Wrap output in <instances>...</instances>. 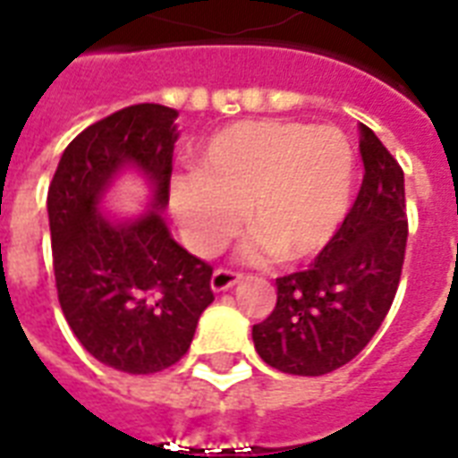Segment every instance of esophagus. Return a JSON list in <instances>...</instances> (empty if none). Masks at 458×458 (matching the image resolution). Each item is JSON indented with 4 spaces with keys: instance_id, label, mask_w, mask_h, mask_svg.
<instances>
[{
    "instance_id": "obj_1",
    "label": "esophagus",
    "mask_w": 458,
    "mask_h": 458,
    "mask_svg": "<svg viewBox=\"0 0 458 458\" xmlns=\"http://www.w3.org/2000/svg\"><path fill=\"white\" fill-rule=\"evenodd\" d=\"M240 279H242V274L230 272V269H216L211 276V289L216 291V293H220V291H228L233 289Z\"/></svg>"
}]
</instances>
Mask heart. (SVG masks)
<instances>
[{
    "label": "heart",
    "mask_w": 458,
    "mask_h": 458,
    "mask_svg": "<svg viewBox=\"0 0 458 458\" xmlns=\"http://www.w3.org/2000/svg\"><path fill=\"white\" fill-rule=\"evenodd\" d=\"M354 157L335 128L293 121L230 125L206 143L199 169L172 179L169 199L184 238L213 255L242 223L250 228L242 257L264 262L306 259L327 245L347 213Z\"/></svg>",
    "instance_id": "1"
}]
</instances>
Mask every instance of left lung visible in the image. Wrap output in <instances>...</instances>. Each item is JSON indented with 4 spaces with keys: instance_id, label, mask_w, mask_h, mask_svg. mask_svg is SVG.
<instances>
[{
    "instance_id": "obj_1",
    "label": "left lung",
    "mask_w": 458,
    "mask_h": 458,
    "mask_svg": "<svg viewBox=\"0 0 458 458\" xmlns=\"http://www.w3.org/2000/svg\"><path fill=\"white\" fill-rule=\"evenodd\" d=\"M364 179L333 240L303 272L276 279V306L252 327L257 354L284 374L323 376L364 350L401 284L408 216L403 169L359 123Z\"/></svg>"
}]
</instances>
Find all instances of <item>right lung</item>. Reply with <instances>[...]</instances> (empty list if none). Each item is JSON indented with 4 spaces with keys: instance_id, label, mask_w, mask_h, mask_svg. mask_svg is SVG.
Wrapping results in <instances>:
<instances>
[{
    "instance_id": "right-lung-1",
    "label": "right lung",
    "mask_w": 458,
    "mask_h": 458,
    "mask_svg": "<svg viewBox=\"0 0 458 458\" xmlns=\"http://www.w3.org/2000/svg\"><path fill=\"white\" fill-rule=\"evenodd\" d=\"M177 111L133 104L101 118L67 145L48 186L57 301L70 330L101 364L157 374L177 364L213 303V267L169 238L157 211L133 223L97 213L108 179L133 162L169 201Z\"/></svg>"
}]
</instances>
